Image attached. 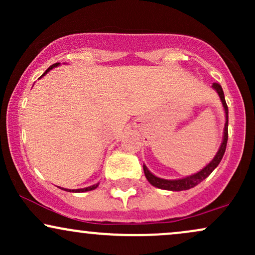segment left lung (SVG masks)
Listing matches in <instances>:
<instances>
[{"label":"left lung","mask_w":255,"mask_h":255,"mask_svg":"<svg viewBox=\"0 0 255 255\" xmlns=\"http://www.w3.org/2000/svg\"><path fill=\"white\" fill-rule=\"evenodd\" d=\"M212 87L217 91L219 98H221L222 101V104H223L224 107V110H225V126H224V135H223V141H222L221 144V147H219V150L217 153H216V156L211 162L209 163L205 168L201 169L200 171H198L197 174L194 175H191V176H187V177H183V178H178V180H165V178H160V177H157L154 176L152 172L148 170L147 168H146V165H144V172H145V176L147 178V181L150 182L152 186L157 187V188H160V189H166V191H175V192H178V191H187V189H191L193 187H195L197 184H199L201 182V181H204L205 178L209 176L211 172L215 170L216 168H217L219 163H221L222 158L224 156V152H225V148H227V142H228V105H227V102H225V98H224V92L223 90H222V86L217 83H215L212 85Z\"/></svg>","instance_id":"8db88e82"}]
</instances>
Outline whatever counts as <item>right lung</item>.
Wrapping results in <instances>:
<instances>
[{
    "label": "right lung",
    "instance_id": "right-lung-1",
    "mask_svg": "<svg viewBox=\"0 0 255 255\" xmlns=\"http://www.w3.org/2000/svg\"><path fill=\"white\" fill-rule=\"evenodd\" d=\"M57 66H60V63H55V64H52V66H50L49 67L48 69H46L45 72H44V74L43 75H45L46 73H48L49 71H51L52 68H55V67H57ZM42 75V77H43ZM40 77V78H42ZM98 187V183H96V184H93V186H90V187H86V188H80V189H66V188H62L63 191H67V192H75V193H80V192H89V191H93V189H96Z\"/></svg>",
    "mask_w": 255,
    "mask_h": 255
}]
</instances>
